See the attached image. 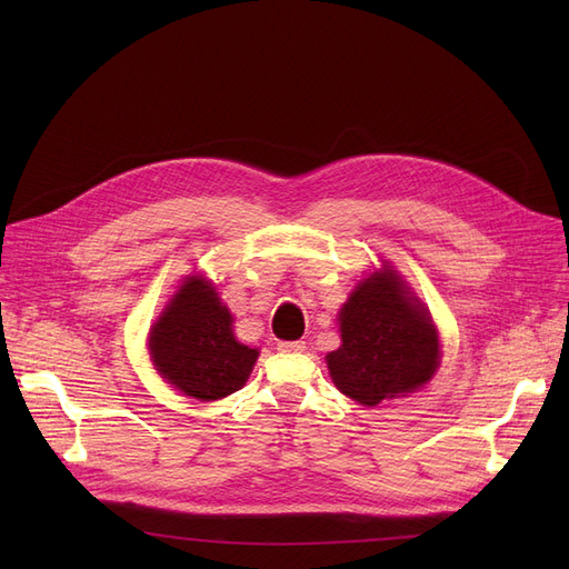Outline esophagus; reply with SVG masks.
<instances>
[{"label":"esophagus","mask_w":569,"mask_h":569,"mask_svg":"<svg viewBox=\"0 0 569 569\" xmlns=\"http://www.w3.org/2000/svg\"><path fill=\"white\" fill-rule=\"evenodd\" d=\"M279 350L281 352H302V350H307V343L305 341H281Z\"/></svg>","instance_id":"obj_1"}]
</instances>
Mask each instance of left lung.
<instances>
[{
	"label": "left lung",
	"mask_w": 569,
	"mask_h": 569,
	"mask_svg": "<svg viewBox=\"0 0 569 569\" xmlns=\"http://www.w3.org/2000/svg\"><path fill=\"white\" fill-rule=\"evenodd\" d=\"M339 330L341 346L327 355V369L339 392L362 406L417 392L440 365L427 307L387 264L355 286Z\"/></svg>",
	"instance_id": "8db88e82"
}]
</instances>
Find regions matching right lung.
<instances>
[{
    "label": "right lung",
    "instance_id": "right-lung-1",
    "mask_svg": "<svg viewBox=\"0 0 569 569\" xmlns=\"http://www.w3.org/2000/svg\"><path fill=\"white\" fill-rule=\"evenodd\" d=\"M159 376L187 397L217 401L249 380L258 350L232 335V316L214 286L187 277L149 332Z\"/></svg>",
    "mask_w": 569,
    "mask_h": 569
}]
</instances>
